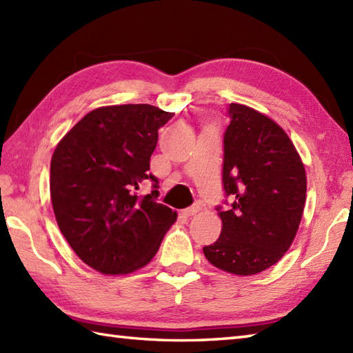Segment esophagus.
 <instances>
[{"label":"esophagus","instance_id":"obj_1","mask_svg":"<svg viewBox=\"0 0 353 353\" xmlns=\"http://www.w3.org/2000/svg\"><path fill=\"white\" fill-rule=\"evenodd\" d=\"M200 205H194V206H191V208H186V209H183V215L185 216H192V215H196L199 211H200Z\"/></svg>","mask_w":353,"mask_h":353}]
</instances>
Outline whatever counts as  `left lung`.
Segmentation results:
<instances>
[{"label": "left lung", "mask_w": 353, "mask_h": 353, "mask_svg": "<svg viewBox=\"0 0 353 353\" xmlns=\"http://www.w3.org/2000/svg\"><path fill=\"white\" fill-rule=\"evenodd\" d=\"M224 132L223 188L216 206L221 235L203 247L224 272L249 276L274 265L290 249L302 220L306 174L288 134L273 119L230 103Z\"/></svg>", "instance_id": "1"}]
</instances>
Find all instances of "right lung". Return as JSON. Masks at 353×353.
<instances>
[{
	"label": "right lung",
	"mask_w": 353,
	"mask_h": 353,
	"mask_svg": "<svg viewBox=\"0 0 353 353\" xmlns=\"http://www.w3.org/2000/svg\"><path fill=\"white\" fill-rule=\"evenodd\" d=\"M172 117L150 104L99 108L52 153L50 192L59 229L97 272L125 274L147 265L177 219L157 203L159 181L148 171L157 130ZM144 180L154 191L141 198Z\"/></svg>",
	"instance_id": "add662e5"
}]
</instances>
